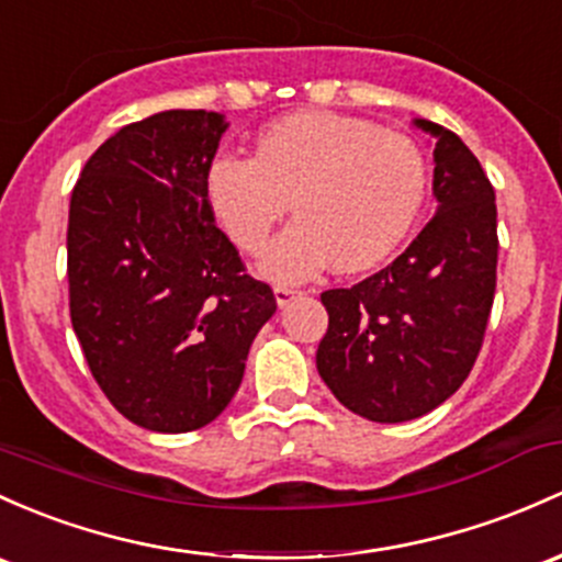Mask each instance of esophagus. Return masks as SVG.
Here are the masks:
<instances>
[{
	"label": "esophagus",
	"instance_id": "34e87169",
	"mask_svg": "<svg viewBox=\"0 0 562 562\" xmlns=\"http://www.w3.org/2000/svg\"><path fill=\"white\" fill-rule=\"evenodd\" d=\"M273 294H276V303H279V307H283V305L292 303L294 297H300L303 292H300V289H294V286H276Z\"/></svg>",
	"mask_w": 562,
	"mask_h": 562
}]
</instances>
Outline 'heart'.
<instances>
[{
    "label": "heart",
    "mask_w": 562,
    "mask_h": 562,
    "mask_svg": "<svg viewBox=\"0 0 562 562\" xmlns=\"http://www.w3.org/2000/svg\"><path fill=\"white\" fill-rule=\"evenodd\" d=\"M209 203L238 249L259 255L292 203L297 220L262 262L273 281H303L335 262L359 273L413 231L428 162L409 136L370 120L297 112L268 125L257 158L225 155L209 171Z\"/></svg>",
    "instance_id": "b5f03b06"
}]
</instances>
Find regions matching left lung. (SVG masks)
<instances>
[{
    "instance_id": "1",
    "label": "left lung",
    "mask_w": 562,
    "mask_h": 562,
    "mask_svg": "<svg viewBox=\"0 0 562 562\" xmlns=\"http://www.w3.org/2000/svg\"><path fill=\"white\" fill-rule=\"evenodd\" d=\"M434 136L437 214L389 268L329 289L318 375L337 402L375 424H402L450 400L472 372L496 294V192L452 131Z\"/></svg>"
}]
</instances>
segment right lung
I'll use <instances>...</instances> for the list:
<instances>
[{
    "instance_id": "obj_1",
    "label": "right lung",
    "mask_w": 562,
    "mask_h": 562,
    "mask_svg": "<svg viewBox=\"0 0 562 562\" xmlns=\"http://www.w3.org/2000/svg\"><path fill=\"white\" fill-rule=\"evenodd\" d=\"M225 131L206 110L138 120L90 155L71 192V327L106 400L149 431L211 424L276 313L273 289L214 225L206 182Z\"/></svg>"
}]
</instances>
